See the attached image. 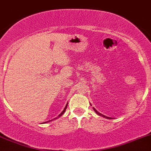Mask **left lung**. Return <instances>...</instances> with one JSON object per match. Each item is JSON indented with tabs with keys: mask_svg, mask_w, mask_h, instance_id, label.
<instances>
[{
	"mask_svg": "<svg viewBox=\"0 0 151 151\" xmlns=\"http://www.w3.org/2000/svg\"><path fill=\"white\" fill-rule=\"evenodd\" d=\"M93 110H94V111H95V112H96V114H97L98 115H99V116H102L103 117H105V118H107V119H111V117H108V116H104V115L101 114H100V113H99V112H98V111H96V108H93Z\"/></svg>",
	"mask_w": 151,
	"mask_h": 151,
	"instance_id": "1",
	"label": "left lung"
}]
</instances>
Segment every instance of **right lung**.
Here are the masks:
<instances>
[{
  "instance_id": "add662e5",
  "label": "right lung",
  "mask_w": 151,
  "mask_h": 151,
  "mask_svg": "<svg viewBox=\"0 0 151 151\" xmlns=\"http://www.w3.org/2000/svg\"><path fill=\"white\" fill-rule=\"evenodd\" d=\"M67 106H68V104H66V106H65V108H64V110H63V111H62V113H61L60 114H59V116H57V117L54 118V119H51V120H49V121H47V122H48V123H49V122H50V121H52V120H54V119H58V118H59V117H60V116H62V114H63L65 112V110H66V108H67ZM47 122H45V123H47Z\"/></svg>"
}]
</instances>
